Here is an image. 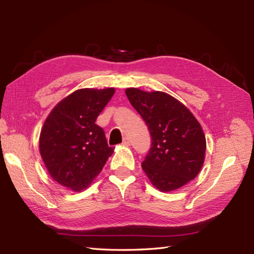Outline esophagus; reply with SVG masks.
I'll return each instance as SVG.
<instances>
[{
	"label": "esophagus",
	"mask_w": 254,
	"mask_h": 254,
	"mask_svg": "<svg viewBox=\"0 0 254 254\" xmlns=\"http://www.w3.org/2000/svg\"><path fill=\"white\" fill-rule=\"evenodd\" d=\"M123 145H127V146H128V145H131V139L128 138V137H124Z\"/></svg>",
	"instance_id": "1"
}]
</instances>
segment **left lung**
I'll return each instance as SVG.
<instances>
[{
    "label": "left lung",
    "instance_id": "8db88e82",
    "mask_svg": "<svg viewBox=\"0 0 254 254\" xmlns=\"http://www.w3.org/2000/svg\"><path fill=\"white\" fill-rule=\"evenodd\" d=\"M126 94L150 133L152 144L142 168L154 187L169 192L193 180L202 168L206 150V139L196 119L163 91L127 88Z\"/></svg>",
    "mask_w": 254,
    "mask_h": 254
}]
</instances>
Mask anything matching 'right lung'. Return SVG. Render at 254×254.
I'll return each instance as SVG.
<instances>
[{"label": "right lung", "mask_w": 254, "mask_h": 254, "mask_svg": "<svg viewBox=\"0 0 254 254\" xmlns=\"http://www.w3.org/2000/svg\"><path fill=\"white\" fill-rule=\"evenodd\" d=\"M115 94V88L74 91L55 107L42 127V160L59 185L80 191L104 168L115 148L95 123Z\"/></svg>", "instance_id": "add662e5"}]
</instances>
